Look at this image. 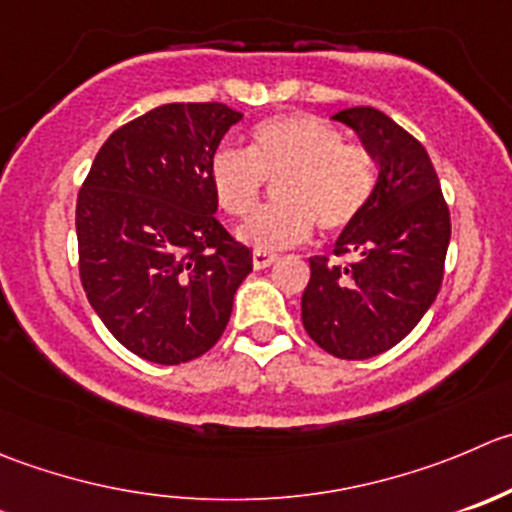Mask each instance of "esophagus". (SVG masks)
<instances>
[{
  "label": "esophagus",
  "instance_id": "esophagus-1",
  "mask_svg": "<svg viewBox=\"0 0 512 512\" xmlns=\"http://www.w3.org/2000/svg\"><path fill=\"white\" fill-rule=\"evenodd\" d=\"M275 262H277V255H272V252H262V250L252 252V265H255V270H265V267L275 265Z\"/></svg>",
  "mask_w": 512,
  "mask_h": 512
}]
</instances>
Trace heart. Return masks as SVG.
Instances as JSON below:
<instances>
[{
    "instance_id": "1",
    "label": "heart",
    "mask_w": 512,
    "mask_h": 512,
    "mask_svg": "<svg viewBox=\"0 0 512 512\" xmlns=\"http://www.w3.org/2000/svg\"><path fill=\"white\" fill-rule=\"evenodd\" d=\"M275 185L272 207L237 230L245 245L270 252L307 240L312 227L340 232L365 212L377 185L375 157L345 142L342 130L315 114H282L260 122L250 150L220 147L210 160V187L230 217L257 207L265 180Z\"/></svg>"
}]
</instances>
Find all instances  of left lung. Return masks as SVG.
Listing matches in <instances>:
<instances>
[{"label":"left lung","instance_id":"8db88e82","mask_svg":"<svg viewBox=\"0 0 512 512\" xmlns=\"http://www.w3.org/2000/svg\"><path fill=\"white\" fill-rule=\"evenodd\" d=\"M335 119L360 135L380 175L335 257H310L302 325L330 355L367 360L398 345L438 297L450 210L425 147L388 114L350 107Z\"/></svg>","mask_w":512,"mask_h":512}]
</instances>
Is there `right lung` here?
<instances>
[{
    "label": "right lung",
    "instance_id": "obj_1",
    "mask_svg": "<svg viewBox=\"0 0 512 512\" xmlns=\"http://www.w3.org/2000/svg\"><path fill=\"white\" fill-rule=\"evenodd\" d=\"M242 114L172 102L122 124L77 195L79 280L109 332L142 360L205 355L230 322L252 257L217 220L210 160Z\"/></svg>",
    "mask_w": 512,
    "mask_h": 512
}]
</instances>
